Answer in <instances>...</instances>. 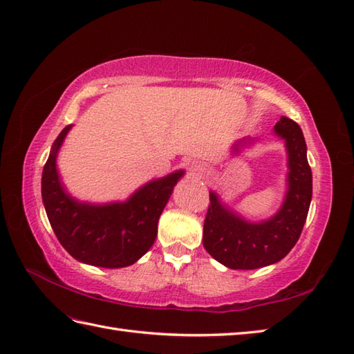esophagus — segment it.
<instances>
[{"label":"esophagus","mask_w":354,"mask_h":354,"mask_svg":"<svg viewBox=\"0 0 354 354\" xmlns=\"http://www.w3.org/2000/svg\"><path fill=\"white\" fill-rule=\"evenodd\" d=\"M187 171H189V174H191L192 177H200V176L203 174L204 168L201 167V163H198V162H192V163L189 165V168H187Z\"/></svg>","instance_id":"1"}]
</instances>
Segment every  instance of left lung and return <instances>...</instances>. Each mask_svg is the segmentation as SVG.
Returning <instances> with one entry per match:
<instances>
[{"label":"left lung","instance_id":"1","mask_svg":"<svg viewBox=\"0 0 354 354\" xmlns=\"http://www.w3.org/2000/svg\"><path fill=\"white\" fill-rule=\"evenodd\" d=\"M274 133L285 140L288 153V191L277 214L251 223L209 192L210 204L203 229V245L207 253L232 270H256L281 261L300 238L312 200V171L308 147L300 125L281 116ZM254 139H241L233 154Z\"/></svg>","mask_w":354,"mask_h":354}]
</instances>
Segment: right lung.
Wrapping results in <instances>:
<instances>
[{
	"mask_svg": "<svg viewBox=\"0 0 354 354\" xmlns=\"http://www.w3.org/2000/svg\"><path fill=\"white\" fill-rule=\"evenodd\" d=\"M73 125L54 140L42 172V201L54 233L78 262L124 268L151 248L157 223L185 171L151 180L125 201L92 204L69 195L57 171V154Z\"/></svg>",
	"mask_w": 354,
	"mask_h": 354,
	"instance_id": "1",
	"label": "right lung"
}]
</instances>
